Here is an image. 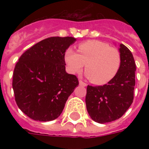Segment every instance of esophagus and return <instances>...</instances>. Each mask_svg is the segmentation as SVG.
<instances>
[{"label":"esophagus","mask_w":149,"mask_h":149,"mask_svg":"<svg viewBox=\"0 0 149 149\" xmlns=\"http://www.w3.org/2000/svg\"><path fill=\"white\" fill-rule=\"evenodd\" d=\"M79 85H81V86H86V83H84V82H83L82 80H79Z\"/></svg>","instance_id":"obj_1"}]
</instances>
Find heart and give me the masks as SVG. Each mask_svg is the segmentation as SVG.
<instances>
[{
  "instance_id": "obj_1",
  "label": "heart",
  "mask_w": 149,
  "mask_h": 149,
  "mask_svg": "<svg viewBox=\"0 0 149 149\" xmlns=\"http://www.w3.org/2000/svg\"><path fill=\"white\" fill-rule=\"evenodd\" d=\"M64 59L69 72L80 73L84 65L86 76L94 84L102 85L111 81L118 73L120 65V56L118 49L97 40L81 43L77 53L68 49Z\"/></svg>"
}]
</instances>
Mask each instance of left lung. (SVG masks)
I'll return each mask as SVG.
<instances>
[{
  "label": "left lung",
  "instance_id": "left-lung-1",
  "mask_svg": "<svg viewBox=\"0 0 149 149\" xmlns=\"http://www.w3.org/2000/svg\"><path fill=\"white\" fill-rule=\"evenodd\" d=\"M120 65L116 76L103 86H87L86 110L89 115L100 124L119 119L132 105L134 99L136 65L133 55L120 44Z\"/></svg>",
  "mask_w": 149,
  "mask_h": 149
}]
</instances>
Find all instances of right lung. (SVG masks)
Listing matches in <instances>:
<instances>
[{
	"instance_id": "add662e5",
	"label": "right lung",
	"mask_w": 149,
	"mask_h": 149,
	"mask_svg": "<svg viewBox=\"0 0 149 149\" xmlns=\"http://www.w3.org/2000/svg\"><path fill=\"white\" fill-rule=\"evenodd\" d=\"M72 37H50L22 54L13 73L15 101L35 120L49 121L63 112L65 102L79 85L65 71L64 54L76 42Z\"/></svg>"
}]
</instances>
